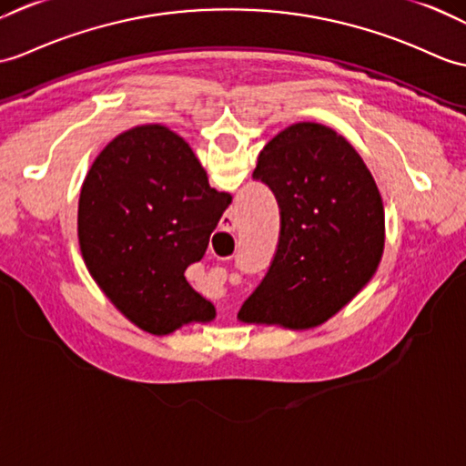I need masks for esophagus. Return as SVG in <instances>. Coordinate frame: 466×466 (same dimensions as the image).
<instances>
[{
	"mask_svg": "<svg viewBox=\"0 0 466 466\" xmlns=\"http://www.w3.org/2000/svg\"><path fill=\"white\" fill-rule=\"evenodd\" d=\"M232 228H234V218H232L230 214H228V216H224V226H222V230H228V232H232Z\"/></svg>",
	"mask_w": 466,
	"mask_h": 466,
	"instance_id": "34e87169",
	"label": "esophagus"
}]
</instances>
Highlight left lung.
I'll use <instances>...</instances> for the list:
<instances>
[{
    "label": "left lung",
    "instance_id": "8db88e82",
    "mask_svg": "<svg viewBox=\"0 0 466 466\" xmlns=\"http://www.w3.org/2000/svg\"><path fill=\"white\" fill-rule=\"evenodd\" d=\"M252 177L274 192L279 238L238 318L289 329L321 326L381 262L385 214L371 172L333 128L296 123L264 147Z\"/></svg>",
    "mask_w": 466,
    "mask_h": 466
}]
</instances>
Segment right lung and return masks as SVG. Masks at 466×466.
Here are the masks:
<instances>
[{"mask_svg": "<svg viewBox=\"0 0 466 466\" xmlns=\"http://www.w3.org/2000/svg\"><path fill=\"white\" fill-rule=\"evenodd\" d=\"M232 197L210 188L187 140L162 125L115 137L86 172L77 232L86 269L137 328L168 335L216 309L184 278Z\"/></svg>", "mask_w": 466, "mask_h": 466, "instance_id": "add662e5", "label": "right lung"}]
</instances>
